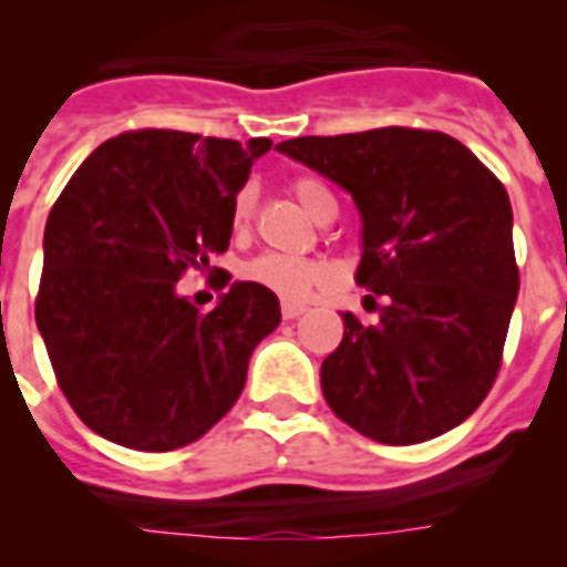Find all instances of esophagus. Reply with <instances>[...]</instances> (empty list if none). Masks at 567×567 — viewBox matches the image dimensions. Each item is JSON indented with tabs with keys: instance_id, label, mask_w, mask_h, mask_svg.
<instances>
[{
	"instance_id": "esophagus-1",
	"label": "esophagus",
	"mask_w": 567,
	"mask_h": 567,
	"mask_svg": "<svg viewBox=\"0 0 567 567\" xmlns=\"http://www.w3.org/2000/svg\"><path fill=\"white\" fill-rule=\"evenodd\" d=\"M303 312H307V303H295V300H284V307H280V315L287 320L300 318Z\"/></svg>"
}]
</instances>
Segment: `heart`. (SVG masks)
<instances>
[{"mask_svg":"<svg viewBox=\"0 0 567 567\" xmlns=\"http://www.w3.org/2000/svg\"><path fill=\"white\" fill-rule=\"evenodd\" d=\"M289 193L298 198V204L307 209L309 215L320 218V213L332 207L334 198L318 178L312 175H295L289 182ZM255 207H258V193L255 187H240L233 198L229 207V227H233L235 238H247L252 229ZM244 284L267 289V292L278 295L284 300H303L315 287H320L327 280L329 269L312 258H292V255H278V252H264L255 258L244 260L238 269Z\"/></svg>","mask_w":567,"mask_h":567,"instance_id":"obj_1","label":"heart"}]
</instances>
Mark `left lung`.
Listing matches in <instances>:
<instances>
[{"mask_svg": "<svg viewBox=\"0 0 567 567\" xmlns=\"http://www.w3.org/2000/svg\"><path fill=\"white\" fill-rule=\"evenodd\" d=\"M280 153L349 189L363 218L358 287L385 298L320 365L329 409L363 437L414 445L477 412L519 292L503 182L452 135L378 127L303 135Z\"/></svg>", "mask_w": 567, "mask_h": 567, "instance_id": "left-lung-1", "label": "left lung"}]
</instances>
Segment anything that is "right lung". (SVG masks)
<instances>
[{"mask_svg":"<svg viewBox=\"0 0 567 567\" xmlns=\"http://www.w3.org/2000/svg\"><path fill=\"white\" fill-rule=\"evenodd\" d=\"M269 147L127 130L84 158L50 209L37 327L73 412L110 443L173 452L204 437L278 329V298L252 284L213 309L178 295L184 275L227 252L233 198Z\"/></svg>","mask_w":567,"mask_h":567,"instance_id":"right-lung-1","label":"right lung"}]
</instances>
